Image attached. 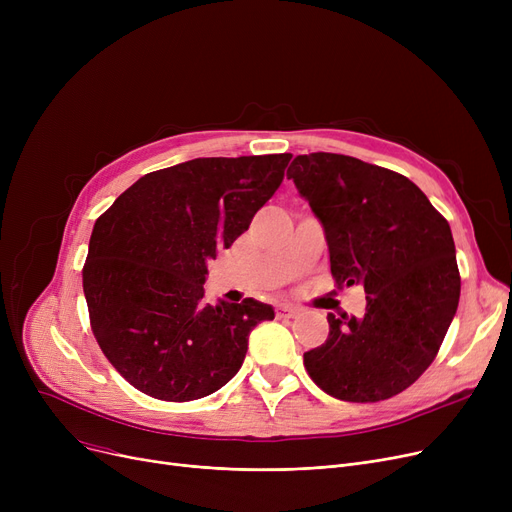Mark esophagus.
Masks as SVG:
<instances>
[{
	"label": "esophagus",
	"mask_w": 512,
	"mask_h": 512,
	"mask_svg": "<svg viewBox=\"0 0 512 512\" xmlns=\"http://www.w3.org/2000/svg\"><path fill=\"white\" fill-rule=\"evenodd\" d=\"M276 313H278V317H294L299 313V309H294V307H290V305H280L278 309H276Z\"/></svg>",
	"instance_id": "1"
}]
</instances>
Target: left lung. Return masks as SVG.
I'll return each mask as SVG.
<instances>
[{"mask_svg": "<svg viewBox=\"0 0 512 512\" xmlns=\"http://www.w3.org/2000/svg\"><path fill=\"white\" fill-rule=\"evenodd\" d=\"M286 176L324 226L336 284L367 294L361 319L328 313L305 369L338 400L392 398L432 365L459 307L450 226L407 176L357 157L297 155Z\"/></svg>", "mask_w": 512, "mask_h": 512, "instance_id": "1", "label": "left lung"}]
</instances>
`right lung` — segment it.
I'll return each instance as SVG.
<instances>
[{"label": "right lung", "mask_w": 512, "mask_h": 512, "mask_svg": "<svg viewBox=\"0 0 512 512\" xmlns=\"http://www.w3.org/2000/svg\"><path fill=\"white\" fill-rule=\"evenodd\" d=\"M290 153L197 157L145 174L95 222L83 267L91 328L122 378L170 402L238 373L272 305L203 301L207 261L249 230Z\"/></svg>", "instance_id": "add662e5"}]
</instances>
